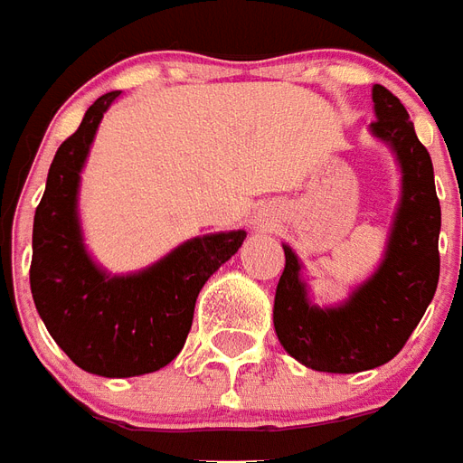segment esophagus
Instances as JSON below:
<instances>
[{"instance_id": "esophagus-1", "label": "esophagus", "mask_w": 463, "mask_h": 463, "mask_svg": "<svg viewBox=\"0 0 463 463\" xmlns=\"http://www.w3.org/2000/svg\"><path fill=\"white\" fill-rule=\"evenodd\" d=\"M270 224H276V219H273V214H269V212H260V214H253L251 217L253 229H266L270 227Z\"/></svg>"}]
</instances>
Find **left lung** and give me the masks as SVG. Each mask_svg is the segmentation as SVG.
I'll return each instance as SVG.
<instances>
[{"instance_id": "obj_1", "label": "left lung", "mask_w": 463, "mask_h": 463, "mask_svg": "<svg viewBox=\"0 0 463 463\" xmlns=\"http://www.w3.org/2000/svg\"><path fill=\"white\" fill-rule=\"evenodd\" d=\"M371 134L391 148L401 168V200L378 269L349 298L319 307L310 300L298 253L283 244L285 269L273 302V326L283 349L302 366L325 373H359L383 366L405 346L439 283L442 210L432 158L415 134L408 109L383 85H373Z\"/></svg>"}]
</instances>
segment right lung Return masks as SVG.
Here are the masks:
<instances>
[{"mask_svg":"<svg viewBox=\"0 0 463 463\" xmlns=\"http://www.w3.org/2000/svg\"><path fill=\"white\" fill-rule=\"evenodd\" d=\"M121 92H107L55 151L33 217L31 295L36 310L72 364L104 378H131L168 366L185 346L194 300L246 232L187 239L161 260L114 276L90 256L80 224V173L104 112Z\"/></svg>","mask_w":463,"mask_h":463,"instance_id":"obj_1","label":"right lung"}]
</instances>
